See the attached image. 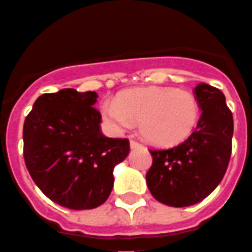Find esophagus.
Wrapping results in <instances>:
<instances>
[{"label": "esophagus", "mask_w": 252, "mask_h": 252, "mask_svg": "<svg viewBox=\"0 0 252 252\" xmlns=\"http://www.w3.org/2000/svg\"><path fill=\"white\" fill-rule=\"evenodd\" d=\"M129 146H131V148H139L140 147V143L135 142V140H131V142H129Z\"/></svg>", "instance_id": "34e87169"}]
</instances>
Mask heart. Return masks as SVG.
<instances>
[{
  "label": "heart",
  "mask_w": 252,
  "mask_h": 252,
  "mask_svg": "<svg viewBox=\"0 0 252 252\" xmlns=\"http://www.w3.org/2000/svg\"><path fill=\"white\" fill-rule=\"evenodd\" d=\"M101 113L116 131L139 121L142 136L154 146L170 147L185 142L200 119V102L188 90L169 86L128 89L117 99H105Z\"/></svg>",
  "instance_id": "1"
}]
</instances>
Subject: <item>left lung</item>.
Masks as SVG:
<instances>
[{"instance_id": "left-lung-1", "label": "left lung", "mask_w": 252, "mask_h": 252, "mask_svg": "<svg viewBox=\"0 0 252 252\" xmlns=\"http://www.w3.org/2000/svg\"><path fill=\"white\" fill-rule=\"evenodd\" d=\"M194 94L202 110L195 131L177 147L150 150L148 189L155 200L175 208L194 205L216 189L232 150L233 119L222 92L198 83Z\"/></svg>"}]
</instances>
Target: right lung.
<instances>
[{"instance_id": "obj_1", "label": "right lung", "mask_w": 252, "mask_h": 252, "mask_svg": "<svg viewBox=\"0 0 252 252\" xmlns=\"http://www.w3.org/2000/svg\"><path fill=\"white\" fill-rule=\"evenodd\" d=\"M95 92L62 89L40 95L24 123V159L32 180L59 205L82 211L108 200L113 169L129 154L128 139L102 135Z\"/></svg>"}]
</instances>
